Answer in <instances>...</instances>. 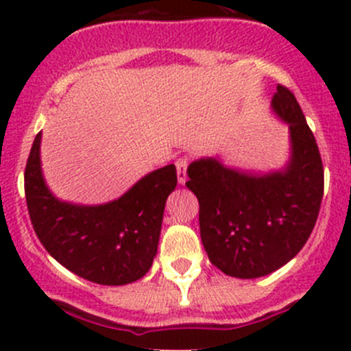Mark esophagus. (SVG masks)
Here are the masks:
<instances>
[{
    "label": "esophagus",
    "mask_w": 351,
    "mask_h": 351,
    "mask_svg": "<svg viewBox=\"0 0 351 351\" xmlns=\"http://www.w3.org/2000/svg\"><path fill=\"white\" fill-rule=\"evenodd\" d=\"M186 166H189V159L186 158L176 159V173H178L180 185H185L186 182Z\"/></svg>",
    "instance_id": "obj_1"
}]
</instances>
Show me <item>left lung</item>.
<instances>
[{"label": "left lung", "instance_id": "1", "mask_svg": "<svg viewBox=\"0 0 351 351\" xmlns=\"http://www.w3.org/2000/svg\"><path fill=\"white\" fill-rule=\"evenodd\" d=\"M271 112L289 125L284 168L246 171L200 158L186 186L200 205V238L212 265L229 277L258 278L289 263L309 239L319 214L324 171L314 134L295 97L277 86Z\"/></svg>", "mask_w": 351, "mask_h": 351}]
</instances>
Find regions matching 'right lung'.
<instances>
[{
	"label": "right lung",
	"mask_w": 351,
	"mask_h": 351,
	"mask_svg": "<svg viewBox=\"0 0 351 351\" xmlns=\"http://www.w3.org/2000/svg\"><path fill=\"white\" fill-rule=\"evenodd\" d=\"M40 141L38 132L25 168V197L35 234L49 254L95 284L125 285L143 278L158 253L166 198L176 186L175 165L147 173L107 204H73L49 190Z\"/></svg>",
	"instance_id": "add662e5"
}]
</instances>
